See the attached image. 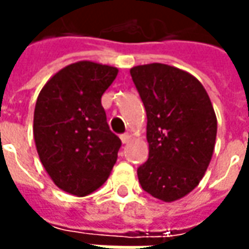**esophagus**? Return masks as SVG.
I'll use <instances>...</instances> for the list:
<instances>
[{
	"label": "esophagus",
	"mask_w": 249,
	"mask_h": 249,
	"mask_svg": "<svg viewBox=\"0 0 249 249\" xmlns=\"http://www.w3.org/2000/svg\"><path fill=\"white\" fill-rule=\"evenodd\" d=\"M130 139H131V134H130V133H124V134L120 136V140H122L123 144H127L130 141Z\"/></svg>",
	"instance_id": "1"
}]
</instances>
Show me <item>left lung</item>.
Here are the masks:
<instances>
[{"mask_svg": "<svg viewBox=\"0 0 249 249\" xmlns=\"http://www.w3.org/2000/svg\"><path fill=\"white\" fill-rule=\"evenodd\" d=\"M147 112L148 160L137 169L142 190L165 202L196 188L213 155L217 120L209 95L186 71L148 63L130 69Z\"/></svg>", "mask_w": 249, "mask_h": 249, "instance_id": "8db88e82", "label": "left lung"}]
</instances>
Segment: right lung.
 Listing matches in <instances>:
<instances>
[{"label":"right lung","instance_id":"right-lung-1","mask_svg":"<svg viewBox=\"0 0 249 249\" xmlns=\"http://www.w3.org/2000/svg\"><path fill=\"white\" fill-rule=\"evenodd\" d=\"M118 69L79 61L45 83L34 108L40 160L55 186L72 196L98 190L109 177L122 141L109 130L101 97Z\"/></svg>","mask_w":249,"mask_h":249}]
</instances>
